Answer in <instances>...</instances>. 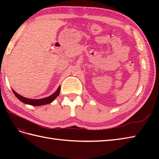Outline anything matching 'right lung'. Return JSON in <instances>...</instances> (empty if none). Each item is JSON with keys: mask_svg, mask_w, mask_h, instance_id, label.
Wrapping results in <instances>:
<instances>
[{"mask_svg": "<svg viewBox=\"0 0 159 159\" xmlns=\"http://www.w3.org/2000/svg\"><path fill=\"white\" fill-rule=\"evenodd\" d=\"M60 89H61V87L59 86V88L57 89V90L52 94V95L50 96L47 97V98H45L38 99V100L26 98H25V97L19 95V94L17 93L14 90L12 89V91H13V93L15 94V96L17 98H18L20 101H21V102L25 103V104H31V105H33V106H41V105H43V104H47L51 103L52 101L55 100L57 96H59V92H60Z\"/></svg>", "mask_w": 159, "mask_h": 159, "instance_id": "add662e5", "label": "right lung"}]
</instances>
